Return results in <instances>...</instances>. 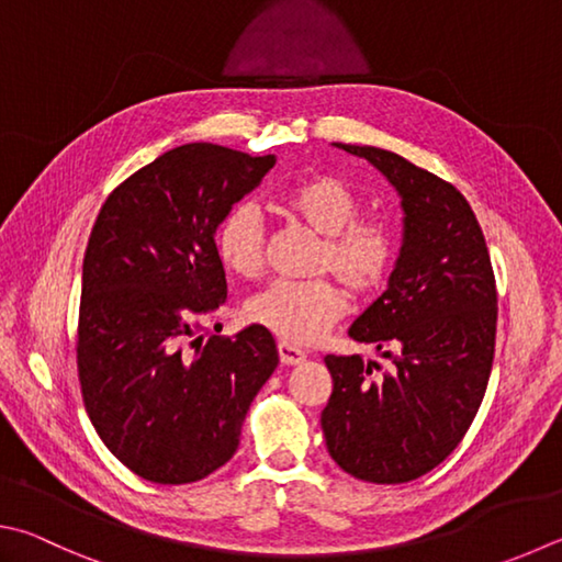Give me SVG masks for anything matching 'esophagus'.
Listing matches in <instances>:
<instances>
[{"instance_id": "34e87169", "label": "esophagus", "mask_w": 562, "mask_h": 562, "mask_svg": "<svg viewBox=\"0 0 562 562\" xmlns=\"http://www.w3.org/2000/svg\"><path fill=\"white\" fill-rule=\"evenodd\" d=\"M278 353H280V361L284 366H300L304 359H307V353H304L302 349H297V346L288 344V341H280L278 344Z\"/></svg>"}]
</instances>
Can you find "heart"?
I'll use <instances>...</instances> for the list:
<instances>
[{
	"label": "heart",
	"instance_id": "b5f03b06",
	"mask_svg": "<svg viewBox=\"0 0 562 562\" xmlns=\"http://www.w3.org/2000/svg\"><path fill=\"white\" fill-rule=\"evenodd\" d=\"M284 209L304 226L324 236L316 252V270H329L353 294H373L393 270L397 243L381 221L359 218V199L344 181L314 175L284 193ZM265 221L252 201L233 206L216 228L221 262L240 278L262 268ZM349 310L344 288L331 278L278 280L252 294L246 304L248 322L262 326L284 341L312 344Z\"/></svg>",
	"mask_w": 562,
	"mask_h": 562
}]
</instances>
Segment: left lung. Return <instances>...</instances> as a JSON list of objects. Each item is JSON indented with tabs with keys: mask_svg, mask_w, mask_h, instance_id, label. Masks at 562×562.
<instances>
[{
	"mask_svg": "<svg viewBox=\"0 0 562 562\" xmlns=\"http://www.w3.org/2000/svg\"><path fill=\"white\" fill-rule=\"evenodd\" d=\"M373 165L397 191L403 240L387 288L349 336L385 351L395 369L326 356L334 391L322 411L326 450L346 474L403 484L462 442L482 405L496 339L492 260L467 199L452 183L379 147L334 142Z\"/></svg>",
	"mask_w": 562,
	"mask_h": 562,
	"instance_id": "left-lung-1",
	"label": "left lung"
}]
</instances>
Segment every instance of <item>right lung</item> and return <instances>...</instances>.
Returning <instances> with one entry per match:
<instances>
[{
	"label": "right lung",
	"instance_id": "1",
	"mask_svg": "<svg viewBox=\"0 0 562 562\" xmlns=\"http://www.w3.org/2000/svg\"><path fill=\"white\" fill-rule=\"evenodd\" d=\"M274 155L191 142L110 193L83 258L78 375L108 450L155 484H189L236 454L252 397L278 369L272 334L199 336L228 300L216 228Z\"/></svg>",
	"mask_w": 562,
	"mask_h": 562
}]
</instances>
